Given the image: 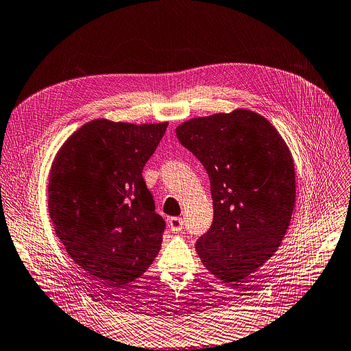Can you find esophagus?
Returning a JSON list of instances; mask_svg holds the SVG:
<instances>
[{"label":"esophagus","instance_id":"obj_1","mask_svg":"<svg viewBox=\"0 0 351 351\" xmlns=\"http://www.w3.org/2000/svg\"><path fill=\"white\" fill-rule=\"evenodd\" d=\"M169 228L173 232H180L183 230V219L179 218V217H172L169 219Z\"/></svg>","mask_w":351,"mask_h":351}]
</instances>
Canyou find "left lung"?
<instances>
[{
    "instance_id": "obj_1",
    "label": "left lung",
    "mask_w": 351,
    "mask_h": 351,
    "mask_svg": "<svg viewBox=\"0 0 351 351\" xmlns=\"http://www.w3.org/2000/svg\"><path fill=\"white\" fill-rule=\"evenodd\" d=\"M176 136L211 184L213 224L196 250L211 274L242 289L289 230L295 206L291 152L267 119L247 109L187 120Z\"/></svg>"
}]
</instances>
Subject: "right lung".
Listing matches in <instances>:
<instances>
[{"instance_id": "obj_1", "label": "right lung", "mask_w": 351, "mask_h": 351, "mask_svg": "<svg viewBox=\"0 0 351 351\" xmlns=\"http://www.w3.org/2000/svg\"><path fill=\"white\" fill-rule=\"evenodd\" d=\"M168 123L97 119L60 148L49 176V214L70 258L95 280L121 290L161 249L164 218L155 213L143 169Z\"/></svg>"}]
</instances>
